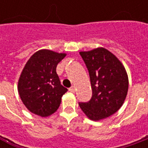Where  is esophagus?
<instances>
[{
	"mask_svg": "<svg viewBox=\"0 0 148 148\" xmlns=\"http://www.w3.org/2000/svg\"><path fill=\"white\" fill-rule=\"evenodd\" d=\"M69 91L71 92V93H75V91H76V88H75V86H72L71 87L69 88Z\"/></svg>",
	"mask_w": 148,
	"mask_h": 148,
	"instance_id": "obj_1",
	"label": "esophagus"
}]
</instances>
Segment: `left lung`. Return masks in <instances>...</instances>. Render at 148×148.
<instances>
[{
	"mask_svg": "<svg viewBox=\"0 0 148 148\" xmlns=\"http://www.w3.org/2000/svg\"><path fill=\"white\" fill-rule=\"evenodd\" d=\"M90 75L92 96L79 105L90 119L98 121L120 109L127 96L128 78L121 62L104 48L80 52Z\"/></svg>",
	"mask_w": 148,
	"mask_h": 148,
	"instance_id": "8db88e82",
	"label": "left lung"
}]
</instances>
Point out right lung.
Here are the masks:
<instances>
[{"label":"right lung","mask_w":148,"mask_h":148,"mask_svg":"<svg viewBox=\"0 0 148 148\" xmlns=\"http://www.w3.org/2000/svg\"><path fill=\"white\" fill-rule=\"evenodd\" d=\"M66 55L42 49L26 62L18 82V92L23 104L33 114L48 117L58 109L67 89L61 85L56 68Z\"/></svg>","instance_id":"1"}]
</instances>
